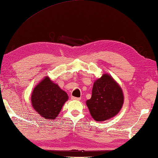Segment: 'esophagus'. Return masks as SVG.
Returning a JSON list of instances; mask_svg holds the SVG:
<instances>
[{
	"mask_svg": "<svg viewBox=\"0 0 158 158\" xmlns=\"http://www.w3.org/2000/svg\"><path fill=\"white\" fill-rule=\"evenodd\" d=\"M71 99H72V100L80 101V100H81V98H79V97H71Z\"/></svg>",
	"mask_w": 158,
	"mask_h": 158,
	"instance_id": "34e87169",
	"label": "esophagus"
}]
</instances>
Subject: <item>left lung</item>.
<instances>
[{"label":"left lung","instance_id":"obj_1","mask_svg":"<svg viewBox=\"0 0 158 158\" xmlns=\"http://www.w3.org/2000/svg\"><path fill=\"white\" fill-rule=\"evenodd\" d=\"M123 103L122 88L112 76L104 73L94 82L92 97L86 104L93 119L100 122L117 115Z\"/></svg>","mask_w":158,"mask_h":158}]
</instances>
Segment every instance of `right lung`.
I'll return each mask as SVG.
<instances>
[{
	"instance_id": "1",
	"label": "right lung",
	"mask_w": 158,
	"mask_h": 158,
	"mask_svg": "<svg viewBox=\"0 0 158 158\" xmlns=\"http://www.w3.org/2000/svg\"><path fill=\"white\" fill-rule=\"evenodd\" d=\"M68 99L67 93L46 76L34 87L31 100L33 108L41 117L54 120Z\"/></svg>"
}]
</instances>
